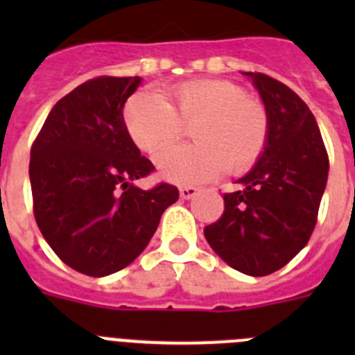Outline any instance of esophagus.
Listing matches in <instances>:
<instances>
[{
    "mask_svg": "<svg viewBox=\"0 0 355 355\" xmlns=\"http://www.w3.org/2000/svg\"><path fill=\"white\" fill-rule=\"evenodd\" d=\"M197 192H199V190H197L196 187H183V188H180V196L183 197V199H192L193 196H197Z\"/></svg>",
    "mask_w": 355,
    "mask_h": 355,
    "instance_id": "1",
    "label": "esophagus"
}]
</instances>
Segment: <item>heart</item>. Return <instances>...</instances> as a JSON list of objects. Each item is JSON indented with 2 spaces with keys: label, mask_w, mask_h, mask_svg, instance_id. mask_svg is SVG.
<instances>
[{
  "label": "heart",
  "mask_w": 355,
  "mask_h": 355,
  "mask_svg": "<svg viewBox=\"0 0 355 355\" xmlns=\"http://www.w3.org/2000/svg\"><path fill=\"white\" fill-rule=\"evenodd\" d=\"M124 126L142 153L156 158L192 128L193 146L180 147L158 162L165 180L180 184L220 174H243L265 150L270 121L265 105L233 81H187L168 90V103L139 92L124 106Z\"/></svg>",
  "instance_id": "1"
}]
</instances>
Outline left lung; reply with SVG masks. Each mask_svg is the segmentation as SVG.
I'll use <instances>...</instances> for the list:
<instances>
[{"instance_id": "1", "label": "left lung", "mask_w": 355, "mask_h": 355, "mask_svg": "<svg viewBox=\"0 0 355 355\" xmlns=\"http://www.w3.org/2000/svg\"><path fill=\"white\" fill-rule=\"evenodd\" d=\"M268 112L261 158L236 192L224 193V213L205 236L229 266L261 277L283 268L306 247L318 218L329 155L315 115L291 89L263 72H247Z\"/></svg>"}]
</instances>
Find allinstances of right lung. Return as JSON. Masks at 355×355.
<instances>
[{"label": "right lung", "mask_w": 355, "mask_h": 355, "mask_svg": "<svg viewBox=\"0 0 355 355\" xmlns=\"http://www.w3.org/2000/svg\"><path fill=\"white\" fill-rule=\"evenodd\" d=\"M140 78L97 76L62 97L30 155L33 215L65 265L90 277L122 270L147 247L174 184L135 187L155 165L128 135L122 108Z\"/></svg>", "instance_id": "add662e5"}]
</instances>
